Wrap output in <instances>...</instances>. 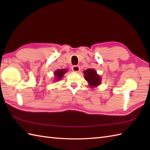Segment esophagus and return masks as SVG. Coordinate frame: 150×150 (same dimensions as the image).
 <instances>
[{"label": "esophagus", "instance_id": "esophagus-1", "mask_svg": "<svg viewBox=\"0 0 150 150\" xmlns=\"http://www.w3.org/2000/svg\"><path fill=\"white\" fill-rule=\"evenodd\" d=\"M71 69L73 70V71H75V72H79L80 71V67L79 66H73Z\"/></svg>", "mask_w": 150, "mask_h": 150}]
</instances>
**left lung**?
<instances>
[{"label": "left lung", "instance_id": "8db88e82", "mask_svg": "<svg viewBox=\"0 0 150 150\" xmlns=\"http://www.w3.org/2000/svg\"><path fill=\"white\" fill-rule=\"evenodd\" d=\"M84 79L91 88L98 86L101 83V78L93 69H88L84 71Z\"/></svg>", "mask_w": 150, "mask_h": 150}]
</instances>
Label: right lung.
Listing matches in <instances>:
<instances>
[{
	"instance_id": "1",
	"label": "right lung",
	"mask_w": 150,
	"mask_h": 150,
	"mask_svg": "<svg viewBox=\"0 0 150 150\" xmlns=\"http://www.w3.org/2000/svg\"><path fill=\"white\" fill-rule=\"evenodd\" d=\"M67 71H68L67 69H57V71L54 72V75H55V81H58L60 80V79H62L63 76L64 75V74L67 72Z\"/></svg>"
}]
</instances>
